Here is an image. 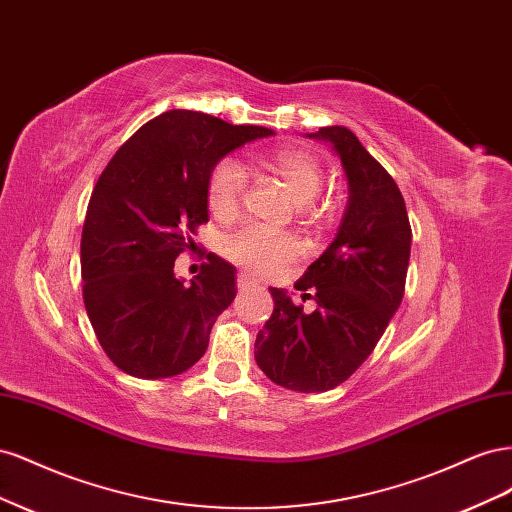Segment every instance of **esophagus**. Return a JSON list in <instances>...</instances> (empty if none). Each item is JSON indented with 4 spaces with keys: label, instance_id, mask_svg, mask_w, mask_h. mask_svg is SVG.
Segmentation results:
<instances>
[{
    "label": "esophagus",
    "instance_id": "34e87169",
    "mask_svg": "<svg viewBox=\"0 0 512 512\" xmlns=\"http://www.w3.org/2000/svg\"><path fill=\"white\" fill-rule=\"evenodd\" d=\"M237 286H239V290L241 292H245V290H250V288H256V282L254 280H250V275H239V280H237Z\"/></svg>",
    "mask_w": 512,
    "mask_h": 512
}]
</instances>
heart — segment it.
Here are the masks:
<instances>
[{
	"label": "heart",
	"instance_id": "b5f03b06",
	"mask_svg": "<svg viewBox=\"0 0 512 512\" xmlns=\"http://www.w3.org/2000/svg\"><path fill=\"white\" fill-rule=\"evenodd\" d=\"M282 188L307 213L322 190L324 170L316 156L305 149H280L265 162ZM245 194V179L235 162H222L213 170L207 203L213 218L228 222L237 218ZM224 254L245 273L254 277H273L299 256V245L290 237H271L258 230H243L226 241Z\"/></svg>",
	"mask_w": 512,
	"mask_h": 512
}]
</instances>
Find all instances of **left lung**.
Here are the masks:
<instances>
[{
  "mask_svg": "<svg viewBox=\"0 0 512 512\" xmlns=\"http://www.w3.org/2000/svg\"><path fill=\"white\" fill-rule=\"evenodd\" d=\"M324 141L342 164L348 205L337 235L294 284L314 312L269 288L273 314L256 335L265 376L288 391L322 393L346 382L374 352L404 299L412 230L404 196L348 128L327 126Z\"/></svg>",
  "mask_w": 512,
  "mask_h": 512,
  "instance_id": "1",
  "label": "left lung"
}]
</instances>
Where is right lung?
I'll list each match as a JSON object with an SVG mask.
<instances>
[{
	"instance_id": "obj_1",
	"label": "right lung",
	"mask_w": 512,
	"mask_h": 512,
	"mask_svg": "<svg viewBox=\"0 0 512 512\" xmlns=\"http://www.w3.org/2000/svg\"><path fill=\"white\" fill-rule=\"evenodd\" d=\"M273 134L175 108L138 128L104 168L81 237L83 301L100 346L128 376L173 378L205 354L215 320L237 297V269L209 254L185 284L175 260L209 222L213 168Z\"/></svg>"
}]
</instances>
